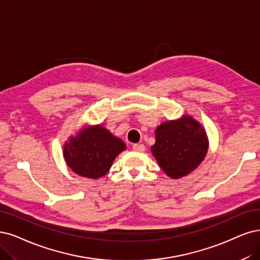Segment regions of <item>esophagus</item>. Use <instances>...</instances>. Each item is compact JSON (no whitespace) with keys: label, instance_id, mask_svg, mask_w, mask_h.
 Listing matches in <instances>:
<instances>
[{"label":"esophagus","instance_id":"1","mask_svg":"<svg viewBox=\"0 0 260 260\" xmlns=\"http://www.w3.org/2000/svg\"><path fill=\"white\" fill-rule=\"evenodd\" d=\"M133 150L137 152H143L146 150V147L143 145H139V143H135V145H133Z\"/></svg>","mask_w":260,"mask_h":260}]
</instances>
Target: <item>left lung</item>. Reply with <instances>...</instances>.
Listing matches in <instances>:
<instances>
[{"label": "left lung", "mask_w": 260, "mask_h": 260, "mask_svg": "<svg viewBox=\"0 0 260 260\" xmlns=\"http://www.w3.org/2000/svg\"><path fill=\"white\" fill-rule=\"evenodd\" d=\"M151 151L165 174L179 179L188 175L204 160L208 152V138L197 121L184 117L159 125Z\"/></svg>", "instance_id": "1"}]
</instances>
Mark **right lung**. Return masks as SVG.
<instances>
[{
  "instance_id": "obj_1",
  "label": "right lung",
  "mask_w": 260,
  "mask_h": 260,
  "mask_svg": "<svg viewBox=\"0 0 260 260\" xmlns=\"http://www.w3.org/2000/svg\"><path fill=\"white\" fill-rule=\"evenodd\" d=\"M125 149L126 146L121 139L98 125L72 137L65 145L64 157L76 174L98 179L107 174L114 158Z\"/></svg>"
}]
</instances>
